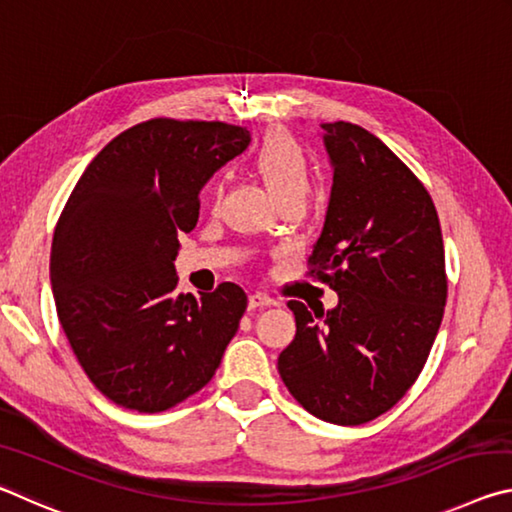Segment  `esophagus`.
<instances>
[{
	"label": "esophagus",
	"mask_w": 512,
	"mask_h": 512,
	"mask_svg": "<svg viewBox=\"0 0 512 512\" xmlns=\"http://www.w3.org/2000/svg\"><path fill=\"white\" fill-rule=\"evenodd\" d=\"M277 300L266 296V293H250L248 296V309H264V307H275Z\"/></svg>",
	"instance_id": "esophagus-1"
}]
</instances>
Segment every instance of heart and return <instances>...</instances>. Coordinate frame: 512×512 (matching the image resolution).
<instances>
[{
  "instance_id": "heart-1",
  "label": "heart",
  "mask_w": 512,
  "mask_h": 512,
  "mask_svg": "<svg viewBox=\"0 0 512 512\" xmlns=\"http://www.w3.org/2000/svg\"><path fill=\"white\" fill-rule=\"evenodd\" d=\"M255 171L277 203L284 198H305L311 187L307 155L287 133L266 137L255 155Z\"/></svg>"
}]
</instances>
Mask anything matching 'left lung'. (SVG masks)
<instances>
[{"instance_id": "obj_1", "label": "left lung", "mask_w": 512, "mask_h": 512, "mask_svg": "<svg viewBox=\"0 0 512 512\" xmlns=\"http://www.w3.org/2000/svg\"><path fill=\"white\" fill-rule=\"evenodd\" d=\"M320 128L334 178L309 262L339 305L311 314L289 302L296 339L277 370L311 415L352 427L393 409L427 363L447 300L445 248L429 192L379 137L348 121Z\"/></svg>"}]
</instances>
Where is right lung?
I'll list each match as a JSON object with an SVG mask.
<instances>
[{
    "instance_id": "1",
    "label": "right lung",
    "mask_w": 512,
    "mask_h": 512,
    "mask_svg": "<svg viewBox=\"0 0 512 512\" xmlns=\"http://www.w3.org/2000/svg\"><path fill=\"white\" fill-rule=\"evenodd\" d=\"M248 144L250 131L223 121H142L103 146L60 214L49 259L60 325L124 409L167 411L201 391L237 334L244 289L176 293L173 262L201 189Z\"/></svg>"
}]
</instances>
